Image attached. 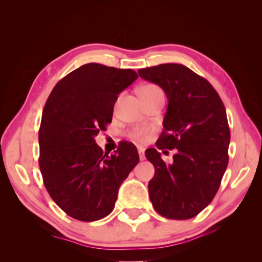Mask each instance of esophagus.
Listing matches in <instances>:
<instances>
[{"label": "esophagus", "instance_id": "1", "mask_svg": "<svg viewBox=\"0 0 262 262\" xmlns=\"http://www.w3.org/2000/svg\"><path fill=\"white\" fill-rule=\"evenodd\" d=\"M138 155H140V160L141 161L145 160V153H144V148L138 147Z\"/></svg>", "mask_w": 262, "mask_h": 262}]
</instances>
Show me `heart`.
Returning a JSON list of instances; mask_svg holds the SVG:
<instances>
[{
	"label": "heart",
	"instance_id": "obj_1",
	"mask_svg": "<svg viewBox=\"0 0 262 262\" xmlns=\"http://www.w3.org/2000/svg\"><path fill=\"white\" fill-rule=\"evenodd\" d=\"M161 92H162V90L155 84H146L140 89L142 99L152 97L154 94ZM128 137L136 143H145L149 137V129L146 127H134L128 133Z\"/></svg>",
	"mask_w": 262,
	"mask_h": 262
}]
</instances>
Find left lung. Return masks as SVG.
I'll use <instances>...</instances> for the list:
<instances>
[{
	"label": "left lung",
	"instance_id": "1",
	"mask_svg": "<svg viewBox=\"0 0 262 262\" xmlns=\"http://www.w3.org/2000/svg\"><path fill=\"white\" fill-rule=\"evenodd\" d=\"M138 74L162 88L168 98L157 147L177 148L170 164L157 148L145 151L155 169L149 199L166 219H192L215 197L229 163L225 107L210 83L185 65L161 64L138 70Z\"/></svg>",
	"mask_w": 262,
	"mask_h": 262
}]
</instances>
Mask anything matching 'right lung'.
Listing matches in <instances>:
<instances>
[{
  "mask_svg": "<svg viewBox=\"0 0 262 262\" xmlns=\"http://www.w3.org/2000/svg\"><path fill=\"white\" fill-rule=\"evenodd\" d=\"M138 77L133 70L89 63L60 80L46 101L39 128V166L48 193L69 216L101 220L115 207L118 189L140 162L120 142L103 154L94 137L113 119L118 94Z\"/></svg>",
  "mask_w": 262,
  "mask_h": 262,
  "instance_id": "right-lung-1",
  "label": "right lung"
}]
</instances>
